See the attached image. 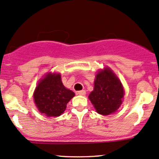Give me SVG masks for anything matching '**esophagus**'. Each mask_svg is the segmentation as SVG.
I'll return each mask as SVG.
<instances>
[{"label": "esophagus", "mask_w": 159, "mask_h": 159, "mask_svg": "<svg viewBox=\"0 0 159 159\" xmlns=\"http://www.w3.org/2000/svg\"><path fill=\"white\" fill-rule=\"evenodd\" d=\"M78 95H81V96H84L85 94H86V91L85 90H80V91H78Z\"/></svg>", "instance_id": "1"}]
</instances>
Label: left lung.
<instances>
[{
  "label": "left lung",
  "mask_w": 159,
  "mask_h": 159,
  "mask_svg": "<svg viewBox=\"0 0 159 159\" xmlns=\"http://www.w3.org/2000/svg\"><path fill=\"white\" fill-rule=\"evenodd\" d=\"M124 94L120 80L109 68L106 67L96 75L93 90L88 97L97 113L109 116L119 109Z\"/></svg>",
  "instance_id": "obj_1"
}]
</instances>
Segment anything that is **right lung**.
Returning a JSON list of instances; mask_svg holds the SVG:
<instances>
[{
	"label": "right lung",
	"mask_w": 159,
	"mask_h": 159,
	"mask_svg": "<svg viewBox=\"0 0 159 159\" xmlns=\"http://www.w3.org/2000/svg\"><path fill=\"white\" fill-rule=\"evenodd\" d=\"M74 96V92L65 88L60 73L49 72L40 80L33 97L40 112L50 118L61 116Z\"/></svg>",
	"instance_id": "add662e5"
}]
</instances>
